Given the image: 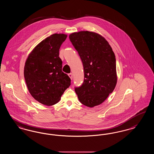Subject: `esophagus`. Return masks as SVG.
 I'll use <instances>...</instances> for the list:
<instances>
[{
    "label": "esophagus",
    "instance_id": "34e87169",
    "mask_svg": "<svg viewBox=\"0 0 154 154\" xmlns=\"http://www.w3.org/2000/svg\"><path fill=\"white\" fill-rule=\"evenodd\" d=\"M68 75H69V77H70V79L71 80L73 79V75H72V73H69V74H68Z\"/></svg>",
    "mask_w": 154,
    "mask_h": 154
}]
</instances>
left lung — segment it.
I'll return each instance as SVG.
<instances>
[{
	"label": "left lung",
	"mask_w": 154,
	"mask_h": 154,
	"mask_svg": "<svg viewBox=\"0 0 154 154\" xmlns=\"http://www.w3.org/2000/svg\"><path fill=\"white\" fill-rule=\"evenodd\" d=\"M84 71L81 86L75 88L81 104L92 108L103 103L117 83L115 53L108 42L96 32L81 31L69 35Z\"/></svg>",
	"instance_id": "1"
}]
</instances>
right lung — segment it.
Segmentation results:
<instances>
[{
	"instance_id": "1",
	"label": "right lung",
	"mask_w": 154,
	"mask_h": 154,
	"mask_svg": "<svg viewBox=\"0 0 154 154\" xmlns=\"http://www.w3.org/2000/svg\"><path fill=\"white\" fill-rule=\"evenodd\" d=\"M67 38L64 34L47 37L33 49L24 68L28 90L39 103L50 106L57 104L70 85V79L62 71L59 50Z\"/></svg>"
}]
</instances>
